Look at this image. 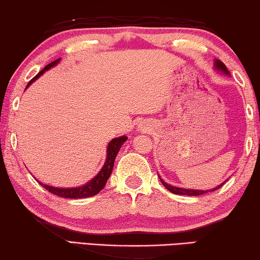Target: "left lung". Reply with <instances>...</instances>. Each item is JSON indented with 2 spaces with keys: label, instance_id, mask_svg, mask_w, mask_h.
I'll return each instance as SVG.
<instances>
[{
  "label": "left lung",
  "instance_id": "8db88e82",
  "mask_svg": "<svg viewBox=\"0 0 260 260\" xmlns=\"http://www.w3.org/2000/svg\"><path fill=\"white\" fill-rule=\"evenodd\" d=\"M215 68H216V69H219V70H222L224 74L229 75V71H228V69L226 68V66H224L221 61H219V59H215ZM159 178H160L161 183H162V184H164L165 188L167 189V190H169L170 192H173V193H175V194H185V196H201V194L210 192V191H215L216 189L221 188V186L224 184V183H222V184H221V185L216 186L215 189L206 190V191H204V190H189V189H183V188H176V186H172V185L167 184V183H166L165 181H162V178H161L160 176H159Z\"/></svg>",
  "mask_w": 260,
  "mask_h": 260
}]
</instances>
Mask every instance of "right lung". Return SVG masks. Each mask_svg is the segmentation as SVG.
<instances>
[{"label": "right lung", "instance_id": "add662e5", "mask_svg": "<svg viewBox=\"0 0 260 260\" xmlns=\"http://www.w3.org/2000/svg\"><path fill=\"white\" fill-rule=\"evenodd\" d=\"M59 59L57 58L56 61H54L52 63H49L48 66H46L44 69H42L39 74H38L36 77L33 79H31L27 84L28 87L31 83H33L34 80H36L39 76H41L42 74L46 70L50 69V68L54 67L55 64H57ZM127 139V137L125 136H122V137H118V138H115L113 139L112 142L108 144V148H107V159H106V162L104 165V167L99 172V174L94 177L92 178V180L86 183V184L83 185V186H79V188H71V189H63V188H54V186H50V185H46V184H40L44 186V188L49 191V192H52L53 194H56L59 196V197H64V198H87V197H92V196H95L96 193H99L100 191L105 188L106 183H107V180L110 176V174L113 172V167H114V161L115 158H116L118 151H120L121 146L123 145V143L125 142Z\"/></svg>", "mask_w": 260, "mask_h": 260}]
</instances>
